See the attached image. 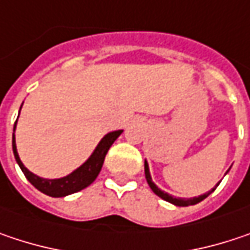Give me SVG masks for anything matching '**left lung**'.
Wrapping results in <instances>:
<instances>
[{
  "label": "left lung",
  "instance_id": "1",
  "mask_svg": "<svg viewBox=\"0 0 250 250\" xmlns=\"http://www.w3.org/2000/svg\"><path fill=\"white\" fill-rule=\"evenodd\" d=\"M145 174H146V180H147L150 189L156 193L159 197H162L163 200H166V202H170V203L176 205V206H190V205H196V203L202 202L203 199H206V197H208L210 193L215 190V189H212V190H210L209 193H205V194H202V196H199V197H193V199H179V197H173V196H170L169 193H165L163 190H160V189H159V188H157V186L153 183V180H151V177H150V171H148L147 162H145ZM216 186H219V183H217Z\"/></svg>",
  "mask_w": 250,
  "mask_h": 250
}]
</instances>
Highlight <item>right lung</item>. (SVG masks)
<instances>
[{"instance_id": "1", "label": "right lung", "mask_w": 250, "mask_h": 250, "mask_svg": "<svg viewBox=\"0 0 250 250\" xmlns=\"http://www.w3.org/2000/svg\"><path fill=\"white\" fill-rule=\"evenodd\" d=\"M15 125H17V122H15ZM15 125H14V130H15ZM122 133H123V130H117V131H111V133L105 134L102 139V142L99 143V146L96 147L94 153L90 156V159L83 166H80L77 170H74L71 174L61 177V179H41V177L35 176L34 173L28 170L22 165V162L20 160V156L17 153L14 134H12V151H14V156H15L18 166L21 167L22 173L25 174L28 182L34 186L35 189H38L40 192L45 193L51 197H64L67 194H71V193L80 192V190L85 189L87 186H90L96 180V177L99 176V173L102 170L104 157H105L108 148L111 147V145L116 142V139Z\"/></svg>"}]
</instances>
